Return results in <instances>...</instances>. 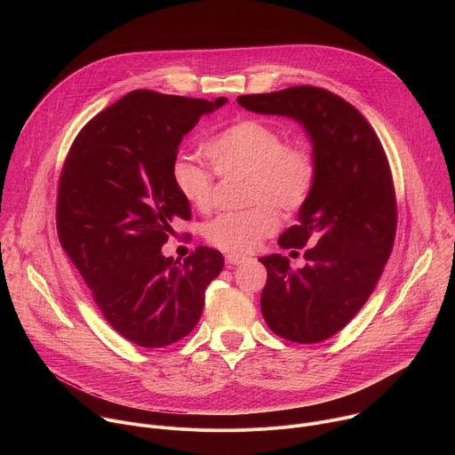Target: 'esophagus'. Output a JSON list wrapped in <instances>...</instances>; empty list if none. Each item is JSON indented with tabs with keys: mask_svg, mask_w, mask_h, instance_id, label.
<instances>
[{
	"mask_svg": "<svg viewBox=\"0 0 455 455\" xmlns=\"http://www.w3.org/2000/svg\"><path fill=\"white\" fill-rule=\"evenodd\" d=\"M225 261H227V265H234V267H239V265H243V263H246V261H248V257L228 253V255L225 257Z\"/></svg>",
	"mask_w": 455,
	"mask_h": 455,
	"instance_id": "1",
	"label": "esophagus"
}]
</instances>
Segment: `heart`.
<instances>
[{
	"mask_svg": "<svg viewBox=\"0 0 455 455\" xmlns=\"http://www.w3.org/2000/svg\"><path fill=\"white\" fill-rule=\"evenodd\" d=\"M204 151L216 174H246V202L253 207L227 212L211 221L205 239L234 255L253 251L274 235L283 212L300 211L316 183V162L302 142H286L277 127L261 118H239L212 135ZM171 180L180 196L200 212H209L216 196V176L198 162L178 156Z\"/></svg>",
	"mask_w": 455,
	"mask_h": 455,
	"instance_id": "obj_1",
	"label": "heart"
}]
</instances>
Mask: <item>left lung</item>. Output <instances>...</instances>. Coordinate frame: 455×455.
Here are the masks:
<instances>
[{
	"label": "left lung",
	"mask_w": 455,
	"mask_h": 455,
	"mask_svg": "<svg viewBox=\"0 0 455 455\" xmlns=\"http://www.w3.org/2000/svg\"><path fill=\"white\" fill-rule=\"evenodd\" d=\"M237 102L253 113L295 118L311 139L316 183L299 225L277 243L286 250L316 244L299 270L281 253L259 259L268 272L261 311L281 339L328 340L367 302L393 251L398 211L387 155L365 116L323 88L293 86Z\"/></svg>",
	"instance_id": "1"
}]
</instances>
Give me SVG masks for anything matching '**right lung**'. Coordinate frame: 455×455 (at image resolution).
Here are the masks:
<instances>
[{"instance_id": "add662e5", "label": "right lung", "mask_w": 455, "mask_h": 455, "mask_svg": "<svg viewBox=\"0 0 455 455\" xmlns=\"http://www.w3.org/2000/svg\"><path fill=\"white\" fill-rule=\"evenodd\" d=\"M227 102L135 90L76 137L57 188L60 246L109 326L140 347H165L196 326L221 251L198 246L183 263L162 255L172 220L190 205L171 180L183 137Z\"/></svg>"}]
</instances>
